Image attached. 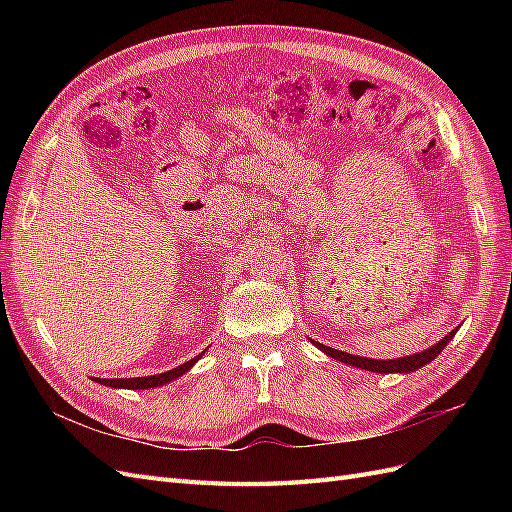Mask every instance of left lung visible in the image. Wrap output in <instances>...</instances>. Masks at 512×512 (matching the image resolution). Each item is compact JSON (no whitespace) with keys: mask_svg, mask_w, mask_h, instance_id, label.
Here are the masks:
<instances>
[{"mask_svg":"<svg viewBox=\"0 0 512 512\" xmlns=\"http://www.w3.org/2000/svg\"><path fill=\"white\" fill-rule=\"evenodd\" d=\"M457 331H451L444 339H440V342L436 346H431L423 352L418 354H412V356H406V359H395V361H374V359H367V356H356V354H348V352H342V350H335V348H329L324 344H316L322 352H327L331 359L335 361H342V363H348L352 367H359V369H367V371H378V374H393V371H399V374H410V371H416L418 367H423L427 363H431L436 356L444 350V346L448 344V339H451Z\"/></svg>","mask_w":512,"mask_h":512,"instance_id":"left-lung-1","label":"left lung"}]
</instances>
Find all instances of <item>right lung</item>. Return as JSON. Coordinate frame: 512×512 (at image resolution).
<instances>
[{
	"label": "right lung",
	"mask_w": 512,
	"mask_h": 512,
	"mask_svg": "<svg viewBox=\"0 0 512 512\" xmlns=\"http://www.w3.org/2000/svg\"><path fill=\"white\" fill-rule=\"evenodd\" d=\"M200 356H203V354H198V356H194L192 361L183 363V365L170 369V371H164V374H158V376H147V378H98L96 382H100L104 386H113V389H153V386H162L170 380L183 376L185 371H188L200 359Z\"/></svg>",
	"instance_id": "add662e5"
}]
</instances>
